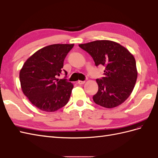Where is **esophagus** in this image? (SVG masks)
Here are the masks:
<instances>
[{
  "label": "esophagus",
  "mask_w": 158,
  "mask_h": 158,
  "mask_svg": "<svg viewBox=\"0 0 158 158\" xmlns=\"http://www.w3.org/2000/svg\"><path fill=\"white\" fill-rule=\"evenodd\" d=\"M85 81H81V80H80V81H78V83L79 85H82V84H83V83H85Z\"/></svg>",
  "instance_id": "esophagus-1"
}]
</instances>
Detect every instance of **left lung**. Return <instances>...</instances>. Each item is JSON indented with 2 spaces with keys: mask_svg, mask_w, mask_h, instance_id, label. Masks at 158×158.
Segmentation results:
<instances>
[{
  "mask_svg": "<svg viewBox=\"0 0 158 158\" xmlns=\"http://www.w3.org/2000/svg\"><path fill=\"white\" fill-rule=\"evenodd\" d=\"M79 46L92 57L96 66H105V77L97 79L98 90L93 96L97 105L111 109L125 101L135 88L137 69L135 57L119 43L109 40Z\"/></svg>",
  "mask_w": 158,
  "mask_h": 158,
  "instance_id": "left-lung-1",
  "label": "left lung"
}]
</instances>
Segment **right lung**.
Masks as SVG:
<instances>
[{
    "label": "right lung",
    "instance_id": "1",
    "mask_svg": "<svg viewBox=\"0 0 158 158\" xmlns=\"http://www.w3.org/2000/svg\"><path fill=\"white\" fill-rule=\"evenodd\" d=\"M74 44H53L36 52L19 72L22 92L33 105L46 112L62 108L69 102L73 88L66 79H58L64 60ZM66 75L67 72L64 70Z\"/></svg>",
    "mask_w": 158,
    "mask_h": 158
}]
</instances>
